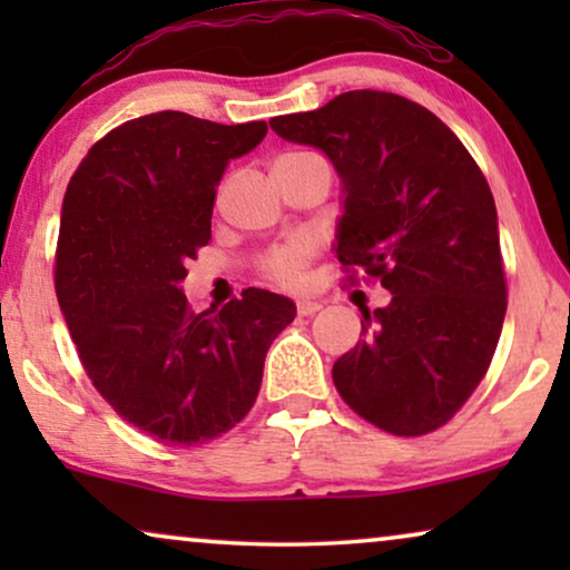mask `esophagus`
Instances as JSON below:
<instances>
[{"instance_id":"obj_1","label":"esophagus","mask_w":570,"mask_h":570,"mask_svg":"<svg viewBox=\"0 0 570 570\" xmlns=\"http://www.w3.org/2000/svg\"><path fill=\"white\" fill-rule=\"evenodd\" d=\"M318 308H322V303H318V301H311V298L298 301V314L301 316H314Z\"/></svg>"}]
</instances>
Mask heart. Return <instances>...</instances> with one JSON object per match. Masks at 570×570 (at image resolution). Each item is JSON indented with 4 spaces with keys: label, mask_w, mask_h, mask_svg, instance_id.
<instances>
[{
    "label": "heart",
    "mask_w": 570,
    "mask_h": 570,
    "mask_svg": "<svg viewBox=\"0 0 570 570\" xmlns=\"http://www.w3.org/2000/svg\"><path fill=\"white\" fill-rule=\"evenodd\" d=\"M295 158V155H287ZM314 256V244L308 238H291L277 248H272L264 259V272L269 279H275L283 287H301L306 279V267Z\"/></svg>",
    "instance_id": "heart-1"
}]
</instances>
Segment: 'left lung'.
I'll return each mask as SVG.
<instances>
[{
  "label": "left lung",
  "instance_id": "1",
  "mask_svg": "<svg viewBox=\"0 0 570 570\" xmlns=\"http://www.w3.org/2000/svg\"><path fill=\"white\" fill-rule=\"evenodd\" d=\"M269 127L322 150L342 184L334 254L392 293L363 314L365 340L332 379L350 407L394 435L441 428L493 361L505 277L490 186L439 116L379 90H350Z\"/></svg>",
  "mask_w": 570,
  "mask_h": 570
}]
</instances>
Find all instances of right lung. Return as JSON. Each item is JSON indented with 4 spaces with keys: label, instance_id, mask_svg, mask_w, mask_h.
Returning a JSON list of instances; mask_svg holds the SVG:
<instances>
[{
    "label": "right lung",
    "instance_id": "1",
    "mask_svg": "<svg viewBox=\"0 0 570 570\" xmlns=\"http://www.w3.org/2000/svg\"><path fill=\"white\" fill-rule=\"evenodd\" d=\"M267 135L181 111L124 121L85 155L61 205L57 298L92 386L163 443L230 431L259 394L264 355L295 318L248 287L194 314L181 283L207 246L217 184Z\"/></svg>",
    "mask_w": 570,
    "mask_h": 570
}]
</instances>
